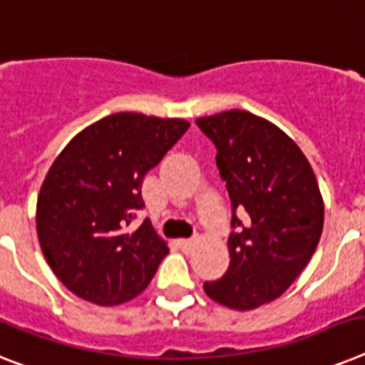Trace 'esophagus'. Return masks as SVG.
Wrapping results in <instances>:
<instances>
[{"label":"esophagus","mask_w":365,"mask_h":365,"mask_svg":"<svg viewBox=\"0 0 365 365\" xmlns=\"http://www.w3.org/2000/svg\"><path fill=\"white\" fill-rule=\"evenodd\" d=\"M192 244H195L192 240H178V247H180L183 253H189V251H191V247H192Z\"/></svg>","instance_id":"1"}]
</instances>
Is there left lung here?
<instances>
[{
	"label": "left lung",
	"instance_id": "left-lung-1",
	"mask_svg": "<svg viewBox=\"0 0 365 365\" xmlns=\"http://www.w3.org/2000/svg\"><path fill=\"white\" fill-rule=\"evenodd\" d=\"M197 125L217 148L236 229L227 274L204 290L225 307L255 309L279 298L315 253L324 225L321 189L296 142L264 118L227 110Z\"/></svg>",
	"mask_w": 365,
	"mask_h": 365
}]
</instances>
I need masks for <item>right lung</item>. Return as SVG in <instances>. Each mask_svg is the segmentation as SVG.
<instances>
[{"label":"right lung","instance_id":"right-lung-1","mask_svg":"<svg viewBox=\"0 0 365 365\" xmlns=\"http://www.w3.org/2000/svg\"><path fill=\"white\" fill-rule=\"evenodd\" d=\"M189 129L185 120L118 112L86 127L56 157L37 198L44 259L82 300L118 306L150 285L168 253L144 208L142 182Z\"/></svg>","mask_w":365,"mask_h":365}]
</instances>
